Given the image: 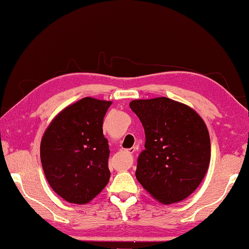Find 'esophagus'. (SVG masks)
<instances>
[{
	"instance_id": "esophagus-1",
	"label": "esophagus",
	"mask_w": 249,
	"mask_h": 249,
	"mask_svg": "<svg viewBox=\"0 0 249 249\" xmlns=\"http://www.w3.org/2000/svg\"><path fill=\"white\" fill-rule=\"evenodd\" d=\"M125 153L127 154V155H129V156H133L134 153H135V149L129 148V149H127V151H125ZM132 161H133V159H132Z\"/></svg>"
}]
</instances>
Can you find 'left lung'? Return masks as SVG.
<instances>
[{
	"label": "left lung",
	"instance_id": "8db88e82",
	"mask_svg": "<svg viewBox=\"0 0 249 249\" xmlns=\"http://www.w3.org/2000/svg\"><path fill=\"white\" fill-rule=\"evenodd\" d=\"M129 107L145 131L137 180L163 204L185 199L202 183L210 166L211 140L203 118L167 97L135 100Z\"/></svg>",
	"mask_w": 249,
	"mask_h": 249
}]
</instances>
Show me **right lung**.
I'll use <instances>...</instances> for the list:
<instances>
[{"label":"right lung","mask_w":249,"mask_h":249,"mask_svg":"<svg viewBox=\"0 0 249 249\" xmlns=\"http://www.w3.org/2000/svg\"><path fill=\"white\" fill-rule=\"evenodd\" d=\"M112 102L84 97L54 117L41 141L50 186L66 202L86 204L107 185L109 149L103 120Z\"/></svg>","instance_id":"right-lung-1"}]
</instances>
